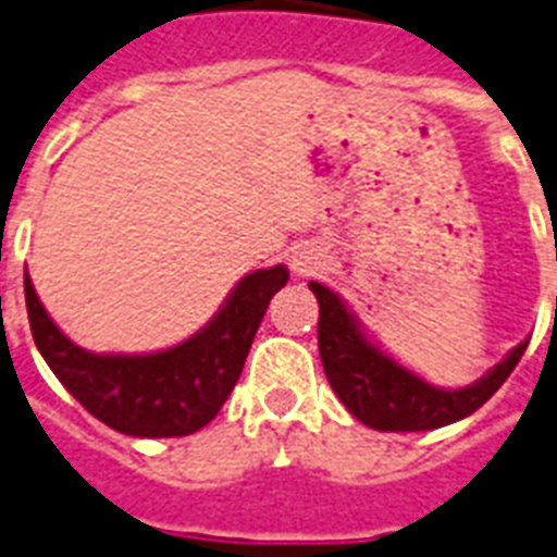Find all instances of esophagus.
I'll return each instance as SVG.
<instances>
[{
  "instance_id": "34e87169",
  "label": "esophagus",
  "mask_w": 557,
  "mask_h": 557,
  "mask_svg": "<svg viewBox=\"0 0 557 557\" xmlns=\"http://www.w3.org/2000/svg\"><path fill=\"white\" fill-rule=\"evenodd\" d=\"M317 256H313V249H296L290 256V267L296 275H308L317 270Z\"/></svg>"
}]
</instances>
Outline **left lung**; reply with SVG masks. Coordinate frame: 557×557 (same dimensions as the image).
Instances as JSON below:
<instances>
[{
    "mask_svg": "<svg viewBox=\"0 0 557 557\" xmlns=\"http://www.w3.org/2000/svg\"><path fill=\"white\" fill-rule=\"evenodd\" d=\"M319 301V357L337 398L357 421L383 433H421L471 416L520 363V343L485 377L462 389H438L372 346L351 310L325 284H308Z\"/></svg>",
    "mask_w": 557,
    "mask_h": 557,
    "instance_id": "8db88e82",
    "label": "left lung"
}]
</instances>
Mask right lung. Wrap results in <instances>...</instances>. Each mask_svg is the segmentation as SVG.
Here are the masks:
<instances>
[{
  "label": "right lung",
  "instance_id": "add662e5",
  "mask_svg": "<svg viewBox=\"0 0 557 557\" xmlns=\"http://www.w3.org/2000/svg\"><path fill=\"white\" fill-rule=\"evenodd\" d=\"M287 267L244 275L223 308L194 337L153 355H92L60 331L25 273V308L34 343L58 381L98 421L124 435H191L218 416L240 377L249 346Z\"/></svg>",
  "mask_w": 557,
  "mask_h": 557
}]
</instances>
